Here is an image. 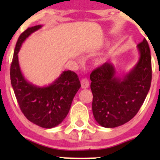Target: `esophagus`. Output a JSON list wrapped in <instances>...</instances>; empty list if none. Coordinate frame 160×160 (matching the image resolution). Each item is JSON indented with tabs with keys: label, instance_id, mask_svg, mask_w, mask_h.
Returning a JSON list of instances; mask_svg holds the SVG:
<instances>
[{
	"label": "esophagus",
	"instance_id": "obj_1",
	"mask_svg": "<svg viewBox=\"0 0 160 160\" xmlns=\"http://www.w3.org/2000/svg\"><path fill=\"white\" fill-rule=\"evenodd\" d=\"M89 85H90V82H89V80H88V79H87V78L82 79V80H81V87H82V88H83V89H86V88H88Z\"/></svg>",
	"mask_w": 160,
	"mask_h": 160
}]
</instances>
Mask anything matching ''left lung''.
<instances>
[{
  "label": "left lung",
  "mask_w": 160,
  "mask_h": 160,
  "mask_svg": "<svg viewBox=\"0 0 160 160\" xmlns=\"http://www.w3.org/2000/svg\"><path fill=\"white\" fill-rule=\"evenodd\" d=\"M137 47L139 59L123 78L116 77L110 62H105L90 73L93 117L104 128H115L129 122L147 96L152 81L149 46L144 38Z\"/></svg>",
  "instance_id": "1"
}]
</instances>
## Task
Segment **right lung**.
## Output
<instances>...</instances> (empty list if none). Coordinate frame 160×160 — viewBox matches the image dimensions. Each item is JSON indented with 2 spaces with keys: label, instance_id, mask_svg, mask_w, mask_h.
<instances>
[{
  "label": "right lung",
  "instance_id": "right-lung-1",
  "mask_svg": "<svg viewBox=\"0 0 160 160\" xmlns=\"http://www.w3.org/2000/svg\"><path fill=\"white\" fill-rule=\"evenodd\" d=\"M41 28L42 25L31 27L19 36L11 65V83L18 104L26 118L42 128H52L67 117L81 85L77 73L70 70L63 71L48 87L35 86L25 80L19 67L18 53L24 41Z\"/></svg>",
  "mask_w": 160,
  "mask_h": 160
}]
</instances>
